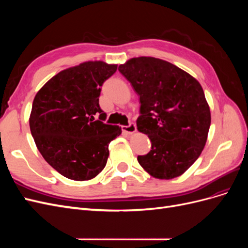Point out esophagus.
Here are the masks:
<instances>
[{"label": "esophagus", "instance_id": "obj_1", "mask_svg": "<svg viewBox=\"0 0 248 248\" xmlns=\"http://www.w3.org/2000/svg\"><path fill=\"white\" fill-rule=\"evenodd\" d=\"M121 128H122V131L127 134H131V133L137 131V126L134 123H129L127 126H125V125L121 126Z\"/></svg>", "mask_w": 248, "mask_h": 248}]
</instances>
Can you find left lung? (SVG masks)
<instances>
[{
	"mask_svg": "<svg viewBox=\"0 0 248 248\" xmlns=\"http://www.w3.org/2000/svg\"><path fill=\"white\" fill-rule=\"evenodd\" d=\"M119 71L140 96L137 126L151 140V150L138 156L139 163L157 179L182 175L201 155L211 123L200 82L151 57L133 58Z\"/></svg>",
	"mask_w": 248,
	"mask_h": 248,
	"instance_id": "left-lung-1",
	"label": "left lung"
}]
</instances>
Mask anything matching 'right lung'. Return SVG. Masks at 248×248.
Returning a JSON list of instances; mask_svg holds the SVG:
<instances>
[{
  "mask_svg": "<svg viewBox=\"0 0 248 248\" xmlns=\"http://www.w3.org/2000/svg\"><path fill=\"white\" fill-rule=\"evenodd\" d=\"M117 65L86 62L59 72L36 94L30 129L43 158L62 176L85 181L104 169L108 145L121 128L104 123L103 82Z\"/></svg>",
  "mask_w": 248,
  "mask_h": 248,
  "instance_id": "obj_1",
  "label": "right lung"
}]
</instances>
